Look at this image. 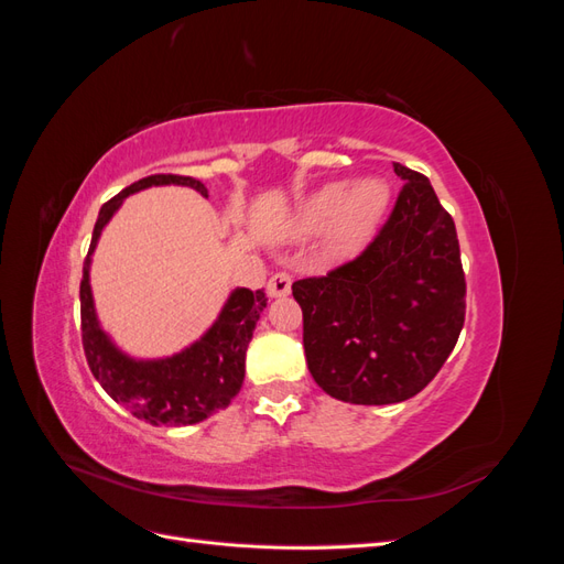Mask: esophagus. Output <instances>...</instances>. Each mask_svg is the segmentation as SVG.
Wrapping results in <instances>:
<instances>
[{"label": "esophagus", "mask_w": 564, "mask_h": 564, "mask_svg": "<svg viewBox=\"0 0 564 564\" xmlns=\"http://www.w3.org/2000/svg\"><path fill=\"white\" fill-rule=\"evenodd\" d=\"M289 292H292V275H289V272L280 270V272H275V275L268 280V296L282 299Z\"/></svg>", "instance_id": "34e87169"}]
</instances>
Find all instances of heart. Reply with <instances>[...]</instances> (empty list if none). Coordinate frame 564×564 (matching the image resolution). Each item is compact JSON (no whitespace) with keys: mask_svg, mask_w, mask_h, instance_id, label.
I'll list each match as a JSON object with an SVG mask.
<instances>
[{"mask_svg":"<svg viewBox=\"0 0 564 564\" xmlns=\"http://www.w3.org/2000/svg\"><path fill=\"white\" fill-rule=\"evenodd\" d=\"M388 204V185L381 178H365L357 185L332 183L303 204L299 228L315 232L336 220V245L350 247L371 230Z\"/></svg>","mask_w":564,"mask_h":564,"instance_id":"heart-1","label":"heart"}]
</instances>
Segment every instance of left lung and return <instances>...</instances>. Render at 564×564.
<instances>
[{
    "label": "left lung",
    "mask_w": 564,
    "mask_h": 564,
    "mask_svg": "<svg viewBox=\"0 0 564 564\" xmlns=\"http://www.w3.org/2000/svg\"><path fill=\"white\" fill-rule=\"evenodd\" d=\"M404 181L373 240L352 261L292 284L315 383L350 404L414 398L447 362L466 319L454 218L431 181Z\"/></svg>",
    "instance_id": "8db88e82"
}]
</instances>
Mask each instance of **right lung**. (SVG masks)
I'll list each match as a JSON object with an SVG mask.
<instances>
[{
	"instance_id": "add662e5",
	"label": "right lung",
	"mask_w": 564,
	"mask_h": 564,
	"mask_svg": "<svg viewBox=\"0 0 564 564\" xmlns=\"http://www.w3.org/2000/svg\"><path fill=\"white\" fill-rule=\"evenodd\" d=\"M169 183L191 185L204 197H209L207 187L197 178L155 174L131 183L100 207L91 235V247L82 268V346L96 381L104 386L117 404L131 409L135 419H143L152 425H191L212 416L218 409H226L240 392L245 381L247 346L268 299L263 289H256V292L235 289L214 322V327L197 344L174 357H166V360H131V357L112 346L106 332L98 327L94 311L89 284L91 253L100 230L106 228L124 197L150 185Z\"/></svg>"
}]
</instances>
